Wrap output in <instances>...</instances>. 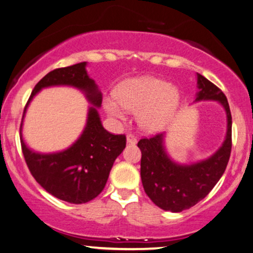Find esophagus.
Returning <instances> with one entry per match:
<instances>
[{"label": "esophagus", "mask_w": 253, "mask_h": 253, "mask_svg": "<svg viewBox=\"0 0 253 253\" xmlns=\"http://www.w3.org/2000/svg\"><path fill=\"white\" fill-rule=\"evenodd\" d=\"M126 142L129 143V144H136L137 143V138L131 133H129V135H126Z\"/></svg>", "instance_id": "1"}]
</instances>
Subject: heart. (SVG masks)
Returning a JSON list of instances; mask_svg holds the SVG:
<instances>
[{
	"label": "heart",
	"instance_id": "heart-1",
	"mask_svg": "<svg viewBox=\"0 0 253 253\" xmlns=\"http://www.w3.org/2000/svg\"><path fill=\"white\" fill-rule=\"evenodd\" d=\"M114 98L104 99V109L115 120H124L126 111H136L137 123L149 132H157L169 124L179 105L176 86L156 77L126 80L114 91Z\"/></svg>",
	"mask_w": 253,
	"mask_h": 253
}]
</instances>
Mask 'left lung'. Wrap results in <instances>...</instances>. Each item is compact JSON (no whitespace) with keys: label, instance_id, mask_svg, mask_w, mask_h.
Here are the masks:
<instances>
[{"label":"left lung","instance_id":"obj_1","mask_svg":"<svg viewBox=\"0 0 253 253\" xmlns=\"http://www.w3.org/2000/svg\"><path fill=\"white\" fill-rule=\"evenodd\" d=\"M197 84L195 102L217 101L226 111L227 130L222 146L207 160L179 164L165 150V132L142 138L137 144L142 151L141 178L144 191L158 208L171 212L190 209L207 197L223 176L231 154L232 117L226 96L201 74H197Z\"/></svg>","mask_w":253,"mask_h":253}]
</instances>
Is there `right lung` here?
Masks as SVG:
<instances>
[{
	"instance_id": "add662e5",
	"label": "right lung",
	"mask_w": 253,
	"mask_h": 253,
	"mask_svg": "<svg viewBox=\"0 0 253 253\" xmlns=\"http://www.w3.org/2000/svg\"><path fill=\"white\" fill-rule=\"evenodd\" d=\"M86 62L60 68L46 74L36 84L29 103L37 92L49 86L67 85L82 91L92 104L87 124L79 139L63 152L40 154L27 148L21 136L24 160L36 182L56 198L83 204L96 198L107 184L114 162L126 144L124 135H112L102 126L97 108L102 104V92L86 73Z\"/></svg>"
}]
</instances>
